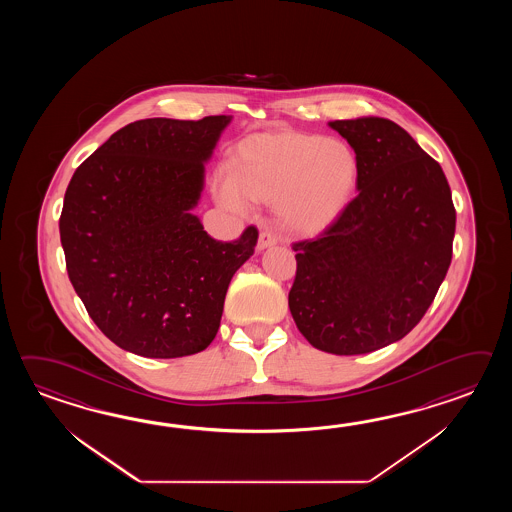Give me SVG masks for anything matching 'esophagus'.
<instances>
[{
	"instance_id": "34e87169",
	"label": "esophagus",
	"mask_w": 512,
	"mask_h": 512,
	"mask_svg": "<svg viewBox=\"0 0 512 512\" xmlns=\"http://www.w3.org/2000/svg\"><path fill=\"white\" fill-rule=\"evenodd\" d=\"M276 236L269 232V230H261L260 238H258V249L263 251V249H267V247H272V245H276Z\"/></svg>"
}]
</instances>
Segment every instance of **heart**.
I'll use <instances>...</instances> for the list:
<instances>
[{
  "mask_svg": "<svg viewBox=\"0 0 512 512\" xmlns=\"http://www.w3.org/2000/svg\"><path fill=\"white\" fill-rule=\"evenodd\" d=\"M360 161L348 142L296 130L254 133L238 144L216 197L243 212L249 199L276 203L285 227L318 234L333 225L357 192Z\"/></svg>",
  "mask_w": 512,
  "mask_h": 512,
  "instance_id": "b5f03b06",
  "label": "heart"
}]
</instances>
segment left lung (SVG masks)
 I'll list each match as a JSON object with an SVG mask.
<instances>
[{"instance_id": "left-lung-1", "label": "left lung", "mask_w": 512, "mask_h": 512, "mask_svg": "<svg viewBox=\"0 0 512 512\" xmlns=\"http://www.w3.org/2000/svg\"><path fill=\"white\" fill-rule=\"evenodd\" d=\"M360 161L359 196L293 243L289 309L311 346L362 355L406 337L452 261L456 208L441 166L392 120L329 122Z\"/></svg>"}]
</instances>
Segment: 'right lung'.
Segmentation results:
<instances>
[{"label": "right lung", "instance_id": "right-lung-1", "mask_svg": "<svg viewBox=\"0 0 512 512\" xmlns=\"http://www.w3.org/2000/svg\"><path fill=\"white\" fill-rule=\"evenodd\" d=\"M230 117L144 119L115 131L71 177L60 216L69 280L98 329L150 359L214 340L234 272L258 229L218 241L190 214L203 163Z\"/></svg>", "mask_w": 512, "mask_h": 512}]
</instances>
